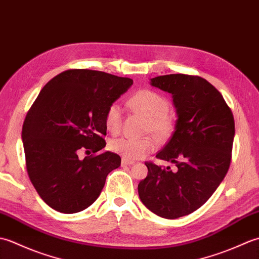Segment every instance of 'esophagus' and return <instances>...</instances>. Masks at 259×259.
I'll use <instances>...</instances> for the list:
<instances>
[{"label": "esophagus", "mask_w": 259, "mask_h": 259, "mask_svg": "<svg viewBox=\"0 0 259 259\" xmlns=\"http://www.w3.org/2000/svg\"><path fill=\"white\" fill-rule=\"evenodd\" d=\"M135 161H131V160H126V159H122L121 160V166L124 167V166H131V164H134Z\"/></svg>", "instance_id": "esophagus-1"}]
</instances>
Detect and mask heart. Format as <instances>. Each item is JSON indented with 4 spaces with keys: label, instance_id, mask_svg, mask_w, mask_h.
Returning <instances> with one entry per match:
<instances>
[{
    "label": "heart",
    "instance_id": "1",
    "mask_svg": "<svg viewBox=\"0 0 259 259\" xmlns=\"http://www.w3.org/2000/svg\"><path fill=\"white\" fill-rule=\"evenodd\" d=\"M128 106L133 111L146 117V131L166 138L174 129L175 120L168 110V100L163 96L151 90H140L130 97ZM104 124L111 134H118L122 124V115L117 103L110 104L104 115ZM110 149L126 160H137L149 155L155 149V142L146 138H118L110 142Z\"/></svg>",
    "mask_w": 259,
    "mask_h": 259
}]
</instances>
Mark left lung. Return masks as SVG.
<instances>
[{
    "label": "left lung",
    "instance_id": "8db88e82",
    "mask_svg": "<svg viewBox=\"0 0 259 259\" xmlns=\"http://www.w3.org/2000/svg\"><path fill=\"white\" fill-rule=\"evenodd\" d=\"M150 84L172 97L175 131L156 157L178 169L146 162L148 175L138 192L150 211L176 219L200 208L224 180L232 158L234 117L222 93L200 76L160 75Z\"/></svg>",
    "mask_w": 259,
    "mask_h": 259
}]
</instances>
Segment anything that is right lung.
<instances>
[{
  "label": "right lung",
  "mask_w": 259,
  "mask_h": 259,
  "mask_svg": "<svg viewBox=\"0 0 259 259\" xmlns=\"http://www.w3.org/2000/svg\"><path fill=\"white\" fill-rule=\"evenodd\" d=\"M133 83L102 71L75 69L54 76L38 93L22 140L31 183L54 210H84L100 196L109 172L120 167V156L102 151L104 115ZM83 149L98 153L80 159Z\"/></svg>",
  "instance_id": "add662e5"
}]
</instances>
